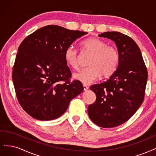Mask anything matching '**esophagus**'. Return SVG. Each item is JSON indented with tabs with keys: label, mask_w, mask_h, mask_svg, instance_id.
Wrapping results in <instances>:
<instances>
[{
	"label": "esophagus",
	"mask_w": 156,
	"mask_h": 156,
	"mask_svg": "<svg viewBox=\"0 0 156 156\" xmlns=\"http://www.w3.org/2000/svg\"><path fill=\"white\" fill-rule=\"evenodd\" d=\"M83 90H84V91H87V90L88 88H89L86 85H83Z\"/></svg>",
	"instance_id": "1"
}]
</instances>
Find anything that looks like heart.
<instances>
[{
    "label": "heart",
    "instance_id": "1",
    "mask_svg": "<svg viewBox=\"0 0 156 156\" xmlns=\"http://www.w3.org/2000/svg\"><path fill=\"white\" fill-rule=\"evenodd\" d=\"M84 51L93 54L89 59V67L83 68L73 74V78L83 84H91L97 80L101 74L108 76L114 73L119 59V52L116 48L108 46L102 39L90 37L82 43ZM66 63L73 69L78 67V52L73 47L66 48L64 53Z\"/></svg>",
    "mask_w": 156,
    "mask_h": 156
}]
</instances>
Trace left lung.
I'll return each mask as SVG.
<instances>
[{"label": "left lung", "mask_w": 156, "mask_h": 156, "mask_svg": "<svg viewBox=\"0 0 156 156\" xmlns=\"http://www.w3.org/2000/svg\"><path fill=\"white\" fill-rule=\"evenodd\" d=\"M113 41L119 55L118 67L106 81L90 87L97 96L89 105L92 121L102 128H113L131 118L142 104L148 72L138 45L118 32L98 35Z\"/></svg>", "instance_id": "1"}]
</instances>
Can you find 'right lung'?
<instances>
[{
    "instance_id": "right-lung-1",
    "label": "right lung",
    "mask_w": 156,
    "mask_h": 156,
    "mask_svg": "<svg viewBox=\"0 0 156 156\" xmlns=\"http://www.w3.org/2000/svg\"><path fill=\"white\" fill-rule=\"evenodd\" d=\"M87 34L48 25L20 44L12 79L19 104L33 118L51 120L59 117L70 101L83 91L81 82H69L71 73L64 53L75 40Z\"/></svg>"
}]
</instances>
